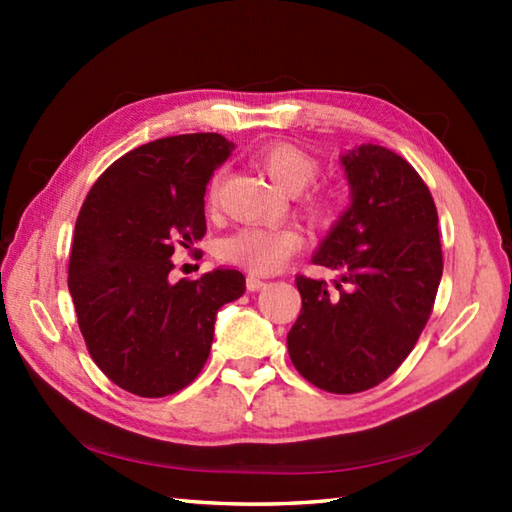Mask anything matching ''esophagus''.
I'll list each match as a JSON object with an SVG mask.
<instances>
[{
  "instance_id": "esophagus-1",
  "label": "esophagus",
  "mask_w": 512,
  "mask_h": 512,
  "mask_svg": "<svg viewBox=\"0 0 512 512\" xmlns=\"http://www.w3.org/2000/svg\"><path fill=\"white\" fill-rule=\"evenodd\" d=\"M246 287H248V291H259V289L266 287V280H264V277L250 273V275L246 277Z\"/></svg>"
}]
</instances>
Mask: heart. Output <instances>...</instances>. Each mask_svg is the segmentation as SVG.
Here are the masks:
<instances>
[{
	"mask_svg": "<svg viewBox=\"0 0 512 512\" xmlns=\"http://www.w3.org/2000/svg\"><path fill=\"white\" fill-rule=\"evenodd\" d=\"M259 164L273 183L287 194H300L318 176V162L307 151L289 142H268L255 151ZM221 173H214L207 185V205L214 207L219 196ZM302 210L311 219L327 221L336 210V198L327 189H311L300 198ZM302 248V232L293 225H246L223 237L216 246V257L225 264L241 266L250 273H275L287 259Z\"/></svg>",
	"mask_w": 512,
	"mask_h": 512,
	"instance_id": "heart-1",
	"label": "heart"
}]
</instances>
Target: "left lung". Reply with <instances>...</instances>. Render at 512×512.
I'll list each match as a JSON object with an SVG mask.
<instances>
[{
  "instance_id": "left-lung-1",
  "label": "left lung",
  "mask_w": 512,
  "mask_h": 512,
  "mask_svg": "<svg viewBox=\"0 0 512 512\" xmlns=\"http://www.w3.org/2000/svg\"><path fill=\"white\" fill-rule=\"evenodd\" d=\"M352 205L311 257L341 275H298L302 309L287 336L293 366L327 393L381 384L415 348L443 277L438 212L429 187L391 149L341 155Z\"/></svg>"
}]
</instances>
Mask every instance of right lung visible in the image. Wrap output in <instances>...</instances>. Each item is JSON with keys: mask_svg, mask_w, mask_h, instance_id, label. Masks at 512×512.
I'll return each instance as SVG.
<instances>
[{"mask_svg": "<svg viewBox=\"0 0 512 512\" xmlns=\"http://www.w3.org/2000/svg\"><path fill=\"white\" fill-rule=\"evenodd\" d=\"M230 151L219 133L162 137L121 155L85 196L67 287L92 361L128 393L167 397L192 384L216 311L244 296L235 268L169 282L173 250L205 237V187Z\"/></svg>", "mask_w": 512, "mask_h": 512, "instance_id": "add662e5", "label": "right lung"}]
</instances>
